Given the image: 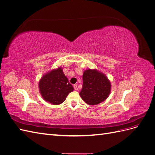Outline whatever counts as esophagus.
<instances>
[{
  "instance_id": "esophagus-1",
  "label": "esophagus",
  "mask_w": 155,
  "mask_h": 155,
  "mask_svg": "<svg viewBox=\"0 0 155 155\" xmlns=\"http://www.w3.org/2000/svg\"><path fill=\"white\" fill-rule=\"evenodd\" d=\"M73 87H74V90H76V91H78V85H76V84H75V85H73Z\"/></svg>"
}]
</instances>
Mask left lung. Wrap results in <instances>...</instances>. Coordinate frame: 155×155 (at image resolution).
Wrapping results in <instances>:
<instances>
[{"instance_id":"obj_1","label":"left lung","mask_w":155,"mask_h":155,"mask_svg":"<svg viewBox=\"0 0 155 155\" xmlns=\"http://www.w3.org/2000/svg\"><path fill=\"white\" fill-rule=\"evenodd\" d=\"M83 88L79 92L86 104L96 105L109 97L111 84L104 74L96 69H88L83 75Z\"/></svg>"}]
</instances>
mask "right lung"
Returning <instances> with one entry per match:
<instances>
[{"label": "right lung", "instance_id": "1", "mask_svg": "<svg viewBox=\"0 0 155 155\" xmlns=\"http://www.w3.org/2000/svg\"><path fill=\"white\" fill-rule=\"evenodd\" d=\"M39 88L43 99L55 105L63 103L68 94L74 91L61 67L45 74L40 79Z\"/></svg>", "mask_w": 155, "mask_h": 155}]
</instances>
